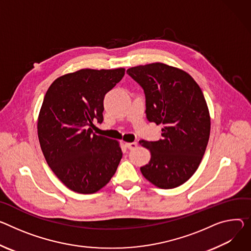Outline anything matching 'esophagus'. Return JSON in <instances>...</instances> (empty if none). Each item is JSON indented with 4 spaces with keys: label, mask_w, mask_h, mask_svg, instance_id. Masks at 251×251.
<instances>
[{
    "label": "esophagus",
    "mask_w": 251,
    "mask_h": 251,
    "mask_svg": "<svg viewBox=\"0 0 251 251\" xmlns=\"http://www.w3.org/2000/svg\"><path fill=\"white\" fill-rule=\"evenodd\" d=\"M126 146L129 150H133L135 148H137L138 144H137V142H130V143H126Z\"/></svg>",
    "instance_id": "34e87169"
}]
</instances>
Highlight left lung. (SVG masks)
<instances>
[{
    "label": "left lung",
    "mask_w": 251,
    "mask_h": 251,
    "mask_svg": "<svg viewBox=\"0 0 251 251\" xmlns=\"http://www.w3.org/2000/svg\"><path fill=\"white\" fill-rule=\"evenodd\" d=\"M127 74L144 90L146 117L162 124V139L140 141L151 153L141 173L159 188L171 189L197 170L210 135V115L204 95L185 71L164 63L129 68Z\"/></svg>",
    "instance_id": "1"
}]
</instances>
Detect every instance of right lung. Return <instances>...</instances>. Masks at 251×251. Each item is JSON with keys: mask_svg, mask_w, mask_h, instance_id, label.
<instances>
[{"mask_svg": "<svg viewBox=\"0 0 251 251\" xmlns=\"http://www.w3.org/2000/svg\"><path fill=\"white\" fill-rule=\"evenodd\" d=\"M124 68L81 69L57 78L44 97L38 137L45 159L72 191L92 194L115 174L122 158L120 143L93 133L103 122L104 97L123 78Z\"/></svg>", "mask_w": 251, "mask_h": 251, "instance_id": "right-lung-1", "label": "right lung"}]
</instances>
